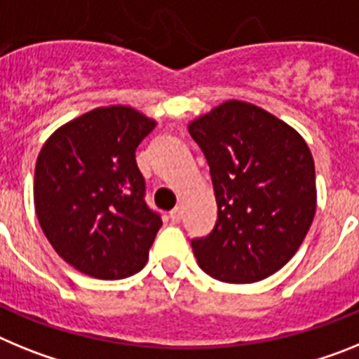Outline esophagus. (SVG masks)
<instances>
[{"instance_id":"esophagus-1","label":"esophagus","mask_w":359,"mask_h":359,"mask_svg":"<svg viewBox=\"0 0 359 359\" xmlns=\"http://www.w3.org/2000/svg\"><path fill=\"white\" fill-rule=\"evenodd\" d=\"M169 217H170V221H172V223H180V221H182V219H183L182 208L176 207V208H174V210H170Z\"/></svg>"}]
</instances>
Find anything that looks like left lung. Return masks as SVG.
<instances>
[{"mask_svg":"<svg viewBox=\"0 0 359 359\" xmlns=\"http://www.w3.org/2000/svg\"><path fill=\"white\" fill-rule=\"evenodd\" d=\"M210 167L217 221L192 241L199 268L228 284L277 273L316 212L315 161L302 135L269 111L226 100L189 122Z\"/></svg>","mask_w":359,"mask_h":359,"instance_id":"8db88e82","label":"left lung"}]
</instances>
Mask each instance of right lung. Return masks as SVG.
Masks as SVG:
<instances>
[{
	"label": "right lung",
	"mask_w": 359,
	"mask_h": 359,
	"mask_svg": "<svg viewBox=\"0 0 359 359\" xmlns=\"http://www.w3.org/2000/svg\"><path fill=\"white\" fill-rule=\"evenodd\" d=\"M156 128L131 106L95 107L50 135L36 161L34 205L62 261L100 280L138 273L161 226L144 201L135 151Z\"/></svg>",
	"instance_id": "1"
}]
</instances>
